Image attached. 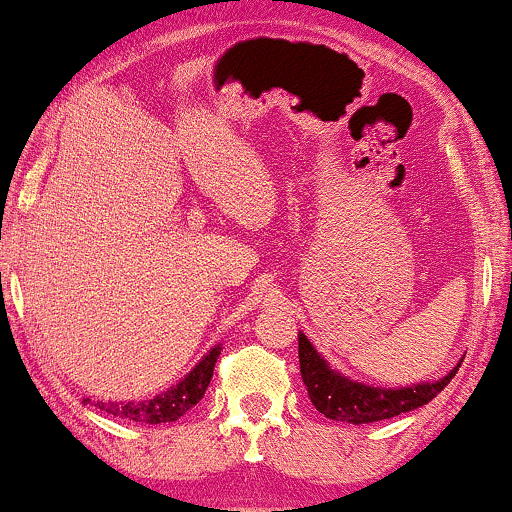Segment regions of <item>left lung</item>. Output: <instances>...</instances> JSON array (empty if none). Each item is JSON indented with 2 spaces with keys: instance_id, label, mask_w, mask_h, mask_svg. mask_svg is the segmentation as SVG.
<instances>
[{
  "instance_id": "obj_1",
  "label": "left lung",
  "mask_w": 512,
  "mask_h": 512,
  "mask_svg": "<svg viewBox=\"0 0 512 512\" xmlns=\"http://www.w3.org/2000/svg\"><path fill=\"white\" fill-rule=\"evenodd\" d=\"M298 362H301L303 383L315 409L331 421H345L353 426L383 421V418L423 407L447 388V383L461 367L456 364L447 376L435 383H414L409 388H374L367 383L350 381L348 376L331 369L305 334H298Z\"/></svg>"
}]
</instances>
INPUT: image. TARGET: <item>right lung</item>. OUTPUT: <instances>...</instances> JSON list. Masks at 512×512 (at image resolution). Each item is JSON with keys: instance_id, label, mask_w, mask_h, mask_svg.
Returning a JSON list of instances; mask_svg holds the SVG:
<instances>
[{"instance_id": "obj_1", "label": "right lung", "mask_w": 512, "mask_h": 512, "mask_svg": "<svg viewBox=\"0 0 512 512\" xmlns=\"http://www.w3.org/2000/svg\"><path fill=\"white\" fill-rule=\"evenodd\" d=\"M221 355V345L211 348L207 355L195 364V369L190 371L183 381H178L176 386H171L167 393L155 395L152 400L143 402H96V407L108 414L124 418V421H136V423H171L178 421L185 411L202 400L207 393L211 376H214V364ZM89 402V400H84Z\"/></svg>"}]
</instances>
